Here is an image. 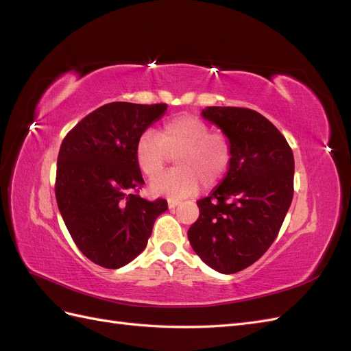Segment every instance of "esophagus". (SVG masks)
Wrapping results in <instances>:
<instances>
[{"mask_svg": "<svg viewBox=\"0 0 351 351\" xmlns=\"http://www.w3.org/2000/svg\"><path fill=\"white\" fill-rule=\"evenodd\" d=\"M178 204H180V202L177 199H168V208L169 209H174Z\"/></svg>", "mask_w": 351, "mask_h": 351, "instance_id": "esophagus-1", "label": "esophagus"}]
</instances>
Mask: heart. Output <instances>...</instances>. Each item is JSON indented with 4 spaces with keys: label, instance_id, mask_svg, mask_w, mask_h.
I'll return each mask as SVG.
<instances>
[{
    "label": "heart",
    "instance_id": "obj_1",
    "mask_svg": "<svg viewBox=\"0 0 351 351\" xmlns=\"http://www.w3.org/2000/svg\"><path fill=\"white\" fill-rule=\"evenodd\" d=\"M231 137L193 114H180L167 120L158 136L147 130L136 143V162L147 177H156L174 156L176 169L155 178L151 187L156 195L186 197L195 195L200 183L217 186L232 161Z\"/></svg>",
    "mask_w": 351,
    "mask_h": 351
}]
</instances>
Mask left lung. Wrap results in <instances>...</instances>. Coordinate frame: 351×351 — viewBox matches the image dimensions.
Masks as SVG:
<instances>
[{"label":"left lung","mask_w":351,"mask_h":351,"mask_svg":"<svg viewBox=\"0 0 351 351\" xmlns=\"http://www.w3.org/2000/svg\"><path fill=\"white\" fill-rule=\"evenodd\" d=\"M202 115L231 137L234 154L224 180L197 200L199 218L187 237L208 267L234 274L277 239L293 200L294 156L281 132L256 111L208 107Z\"/></svg>","instance_id":"1"}]
</instances>
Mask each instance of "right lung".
Segmentation results:
<instances>
[{
	"instance_id": "right-lung-1",
	"label": "right lung",
	"mask_w": 351,
	"mask_h": 351,
	"mask_svg": "<svg viewBox=\"0 0 351 351\" xmlns=\"http://www.w3.org/2000/svg\"><path fill=\"white\" fill-rule=\"evenodd\" d=\"M167 104L111 102L66 134L57 159L56 197L79 250L102 268L132 262L147 244L167 200L139 196L145 184L136 143Z\"/></svg>"
}]
</instances>
